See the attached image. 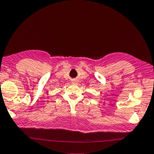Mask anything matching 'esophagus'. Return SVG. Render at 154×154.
<instances>
[{
    "label": "esophagus",
    "mask_w": 154,
    "mask_h": 154,
    "mask_svg": "<svg viewBox=\"0 0 154 154\" xmlns=\"http://www.w3.org/2000/svg\"><path fill=\"white\" fill-rule=\"evenodd\" d=\"M74 83H76V81H74V82H73Z\"/></svg>",
    "instance_id": "1"
}]
</instances>
